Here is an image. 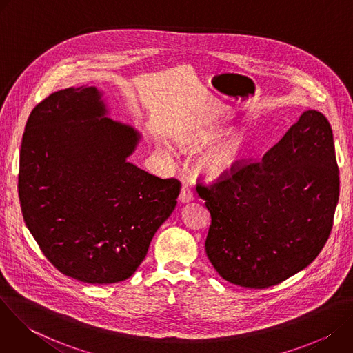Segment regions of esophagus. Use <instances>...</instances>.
Here are the masks:
<instances>
[{
  "label": "esophagus",
  "instance_id": "1",
  "mask_svg": "<svg viewBox=\"0 0 353 353\" xmlns=\"http://www.w3.org/2000/svg\"><path fill=\"white\" fill-rule=\"evenodd\" d=\"M179 199L181 201L183 204H185V203H191V201L194 199V192H192V188H191V185H190L188 183L183 184Z\"/></svg>",
  "mask_w": 353,
  "mask_h": 353
}]
</instances>
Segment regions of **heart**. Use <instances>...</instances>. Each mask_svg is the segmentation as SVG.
<instances>
[{"label": "heart", "mask_w": 353, "mask_h": 353, "mask_svg": "<svg viewBox=\"0 0 353 353\" xmlns=\"http://www.w3.org/2000/svg\"><path fill=\"white\" fill-rule=\"evenodd\" d=\"M225 134L226 130L222 128L191 130L181 137L180 145L187 150H201L218 141ZM251 146H253V135L250 131L241 130L233 134L223 143L208 150L199 161V169L211 177L230 174L247 157Z\"/></svg>", "instance_id": "obj_1"}]
</instances>
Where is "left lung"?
<instances>
[{
	"mask_svg": "<svg viewBox=\"0 0 353 353\" xmlns=\"http://www.w3.org/2000/svg\"><path fill=\"white\" fill-rule=\"evenodd\" d=\"M211 225L207 256L230 283L264 289L305 270L320 254L339 196L332 130L306 110L254 163L196 185Z\"/></svg>",
	"mask_w": 353,
	"mask_h": 353,
	"instance_id": "1",
	"label": "left lung"
}]
</instances>
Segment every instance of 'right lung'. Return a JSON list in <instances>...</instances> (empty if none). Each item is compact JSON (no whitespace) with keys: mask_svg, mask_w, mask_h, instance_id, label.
I'll list each match as a JSON object with an SVG mask.
<instances>
[{"mask_svg":"<svg viewBox=\"0 0 353 353\" xmlns=\"http://www.w3.org/2000/svg\"><path fill=\"white\" fill-rule=\"evenodd\" d=\"M106 114L94 86L54 92L32 110L21 146L23 221L46 259L85 283L130 278L181 187L130 163L141 134Z\"/></svg>","mask_w":353,"mask_h":353,"instance_id":"1","label":"right lung"}]
</instances>
